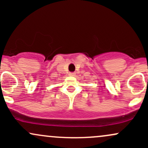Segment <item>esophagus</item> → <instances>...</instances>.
Here are the masks:
<instances>
[{
	"mask_svg": "<svg viewBox=\"0 0 148 148\" xmlns=\"http://www.w3.org/2000/svg\"><path fill=\"white\" fill-rule=\"evenodd\" d=\"M69 75H70V76H75L76 73L75 72H70V73H69Z\"/></svg>",
	"mask_w": 148,
	"mask_h": 148,
	"instance_id": "34e87169",
	"label": "esophagus"
}]
</instances>
